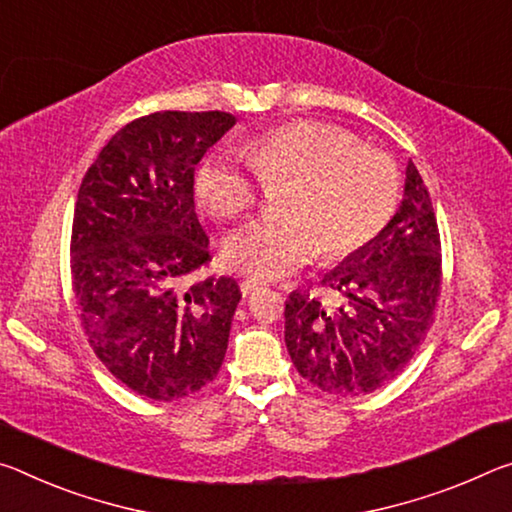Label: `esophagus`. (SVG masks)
<instances>
[{
  "label": "esophagus",
  "mask_w": 512,
  "mask_h": 512,
  "mask_svg": "<svg viewBox=\"0 0 512 512\" xmlns=\"http://www.w3.org/2000/svg\"><path fill=\"white\" fill-rule=\"evenodd\" d=\"M263 286H265L263 281H256V279H245V281L240 283V292H242V295H245V297H249V295H254V292L261 290Z\"/></svg>",
  "instance_id": "34e87169"
}]
</instances>
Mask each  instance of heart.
<instances>
[{
	"instance_id": "1",
	"label": "heart",
	"mask_w": 512,
	"mask_h": 512,
	"mask_svg": "<svg viewBox=\"0 0 512 512\" xmlns=\"http://www.w3.org/2000/svg\"><path fill=\"white\" fill-rule=\"evenodd\" d=\"M238 156H211L197 172V195L217 220H236L265 183L290 181L279 220H263L233 233L224 258L233 270L258 279L290 276L324 251L345 258L383 231L399 195L397 167L388 156L360 145L335 124L297 120L263 133Z\"/></svg>"
}]
</instances>
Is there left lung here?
I'll return each mask as SVG.
<instances>
[{"instance_id":"obj_1","label":"left lung","mask_w":512,"mask_h":512,"mask_svg":"<svg viewBox=\"0 0 512 512\" xmlns=\"http://www.w3.org/2000/svg\"><path fill=\"white\" fill-rule=\"evenodd\" d=\"M442 256L433 204L413 161L404 199L383 231L324 274L338 306L308 292L286 301V347L317 390L358 397L404 372L431 329Z\"/></svg>"}]
</instances>
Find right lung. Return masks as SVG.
I'll use <instances>...</instances> for the list:
<instances>
[{
    "label": "right lung",
    "instance_id": "add662e5",
    "mask_svg": "<svg viewBox=\"0 0 512 512\" xmlns=\"http://www.w3.org/2000/svg\"><path fill=\"white\" fill-rule=\"evenodd\" d=\"M233 124L224 111L138 117L81 181L70 267L83 331L106 370L147 399L199 392L229 345L238 283L188 279L211 261L195 165Z\"/></svg>",
    "mask_w": 512,
    "mask_h": 512
}]
</instances>
